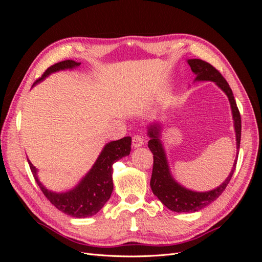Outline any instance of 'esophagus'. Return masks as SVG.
Masks as SVG:
<instances>
[{"instance_id": "1", "label": "esophagus", "mask_w": 262, "mask_h": 262, "mask_svg": "<svg viewBox=\"0 0 262 262\" xmlns=\"http://www.w3.org/2000/svg\"><path fill=\"white\" fill-rule=\"evenodd\" d=\"M144 144V137L141 134H137L132 138V145L134 147H140Z\"/></svg>"}]
</instances>
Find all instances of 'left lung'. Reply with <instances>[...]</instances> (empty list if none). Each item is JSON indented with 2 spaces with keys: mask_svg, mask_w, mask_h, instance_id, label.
Segmentation results:
<instances>
[{
  "mask_svg": "<svg viewBox=\"0 0 262 262\" xmlns=\"http://www.w3.org/2000/svg\"><path fill=\"white\" fill-rule=\"evenodd\" d=\"M188 63L190 68H191L192 72L196 75V80L215 82L219 85V87H221V90L225 92V94L227 95L233 112L237 140V150H238L242 136V118L239 110L237 108L231 87H229L223 75L220 73V71L216 70L213 66H211L210 63L200 59L188 60ZM158 131L160 130L157 128V124L150 125V129L148 131V136L150 137V140L148 141V148L150 149V152L153 153L154 160L152 177H150L149 182L153 193L162 201V203L166 208H168L173 212L200 211L201 209L212 203L214 200H216L227 187L228 182L231 181V178L236 168L237 160L233 165V169L231 173H229V176L220 187L208 192L190 191V190H187L186 188L178 185L177 182L171 178L162 143L157 137Z\"/></svg>",
  "mask_w": 262,
  "mask_h": 262,
  "instance_id": "8db88e82",
  "label": "left lung"
}]
</instances>
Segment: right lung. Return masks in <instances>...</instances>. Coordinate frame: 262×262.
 <instances>
[{
  "mask_svg": "<svg viewBox=\"0 0 262 262\" xmlns=\"http://www.w3.org/2000/svg\"><path fill=\"white\" fill-rule=\"evenodd\" d=\"M80 64V62L72 60L55 63L45 71L43 74L36 80L34 85L43 80L46 76H48L52 72H57V71L64 69H72ZM130 150V137H124L118 141L110 142L102 149L97 162L95 163L91 171L81 181V184L67 193H54L47 190L38 180L34 165L28 160L27 161L36 182L50 203L68 215L81 219L96 214L109 200L114 189L113 165L123 156L129 155Z\"/></svg>",
  "mask_w": 262,
  "mask_h": 262,
  "instance_id": "1",
  "label": "right lung"
}]
</instances>
